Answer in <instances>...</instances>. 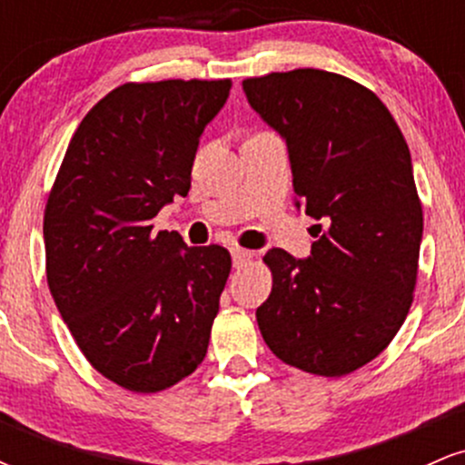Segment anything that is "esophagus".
<instances>
[{"label": "esophagus", "mask_w": 465, "mask_h": 465, "mask_svg": "<svg viewBox=\"0 0 465 465\" xmlns=\"http://www.w3.org/2000/svg\"><path fill=\"white\" fill-rule=\"evenodd\" d=\"M232 258H233V266H236V269H240V266H244L247 262H251L253 253H251L249 249L232 247Z\"/></svg>", "instance_id": "34e87169"}]
</instances>
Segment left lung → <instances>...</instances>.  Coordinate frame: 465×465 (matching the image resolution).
Returning <instances> with one entry per match:
<instances>
[{"label": "left lung", "mask_w": 465, "mask_h": 465, "mask_svg": "<svg viewBox=\"0 0 465 465\" xmlns=\"http://www.w3.org/2000/svg\"><path fill=\"white\" fill-rule=\"evenodd\" d=\"M242 89L286 140L295 205L319 221L306 260L264 255L260 332L286 365L345 376L391 343L413 302L424 218L409 146L381 98L339 74L273 72Z\"/></svg>", "instance_id": "8db88e82"}]
</instances>
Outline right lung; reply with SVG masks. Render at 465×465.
<instances>
[{
    "label": "right lung",
    "instance_id": "obj_1",
    "mask_svg": "<svg viewBox=\"0 0 465 465\" xmlns=\"http://www.w3.org/2000/svg\"><path fill=\"white\" fill-rule=\"evenodd\" d=\"M232 80L126 83L83 117L47 196V286L95 371L135 393L201 365L232 271L153 218L190 190L199 137Z\"/></svg>",
    "mask_w": 465,
    "mask_h": 465
}]
</instances>
